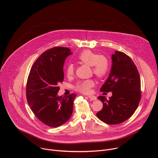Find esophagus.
Instances as JSON below:
<instances>
[{
    "label": "esophagus",
    "instance_id": "34e87169",
    "mask_svg": "<svg viewBox=\"0 0 158 158\" xmlns=\"http://www.w3.org/2000/svg\"><path fill=\"white\" fill-rule=\"evenodd\" d=\"M88 98L90 99H91V100H96L97 99V98H96V96H93V95H91V96H88Z\"/></svg>",
    "mask_w": 158,
    "mask_h": 158
}]
</instances>
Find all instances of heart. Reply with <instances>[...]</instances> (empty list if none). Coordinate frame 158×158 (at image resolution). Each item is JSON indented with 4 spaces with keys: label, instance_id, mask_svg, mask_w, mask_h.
<instances>
[{
    "label": "heart",
    "instance_id": "1",
    "mask_svg": "<svg viewBox=\"0 0 158 158\" xmlns=\"http://www.w3.org/2000/svg\"><path fill=\"white\" fill-rule=\"evenodd\" d=\"M77 60L81 63L93 67V73L99 78H103L107 76L110 69L109 60L104 56L94 52L91 50H84L77 57ZM74 67L72 64H68L65 67V74L70 77L74 74ZM95 85L93 79H87L79 81L75 86L77 91L87 94L91 92V88Z\"/></svg>",
    "mask_w": 158,
    "mask_h": 158
}]
</instances>
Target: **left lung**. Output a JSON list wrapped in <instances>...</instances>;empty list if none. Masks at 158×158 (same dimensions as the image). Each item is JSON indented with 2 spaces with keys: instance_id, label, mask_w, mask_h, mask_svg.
I'll use <instances>...</instances> for the list:
<instances>
[{
  "instance_id": "obj_1",
  "label": "left lung",
  "mask_w": 158,
  "mask_h": 158,
  "mask_svg": "<svg viewBox=\"0 0 158 158\" xmlns=\"http://www.w3.org/2000/svg\"><path fill=\"white\" fill-rule=\"evenodd\" d=\"M109 76L101 87V92H112L109 99L100 96L102 109L97 117L108 124H118L132 116L138 107L141 97L140 76L136 65L126 54L116 51L112 55Z\"/></svg>"
}]
</instances>
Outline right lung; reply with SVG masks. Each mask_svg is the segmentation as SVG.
<instances>
[{"label": "right lung", "mask_w": 158, "mask_h": 158, "mask_svg": "<svg viewBox=\"0 0 158 158\" xmlns=\"http://www.w3.org/2000/svg\"><path fill=\"white\" fill-rule=\"evenodd\" d=\"M71 54L70 49L63 47L45 51L35 60L28 76L26 96L29 106L37 118L49 127L62 125L73 114L76 95L57 96L64 77V61Z\"/></svg>", "instance_id": "1"}]
</instances>
